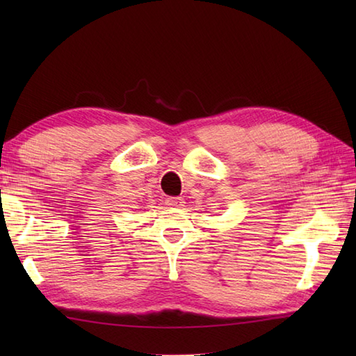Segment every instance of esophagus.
I'll return each mask as SVG.
<instances>
[{
  "instance_id": "1",
  "label": "esophagus",
  "mask_w": 356,
  "mask_h": 356,
  "mask_svg": "<svg viewBox=\"0 0 356 356\" xmlns=\"http://www.w3.org/2000/svg\"><path fill=\"white\" fill-rule=\"evenodd\" d=\"M184 199L182 197H170V199H166V205L168 207H174V208H180V207H184Z\"/></svg>"
}]
</instances>
